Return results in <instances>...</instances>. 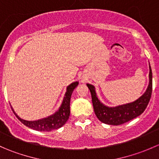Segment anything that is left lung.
I'll use <instances>...</instances> for the list:
<instances>
[{
    "mask_svg": "<svg viewBox=\"0 0 159 159\" xmlns=\"http://www.w3.org/2000/svg\"><path fill=\"white\" fill-rule=\"evenodd\" d=\"M91 94L93 107L97 118L102 122L111 125H119L142 115L147 108L152 92V72L149 65V83L145 92L134 102L115 107H108L100 102L94 85L87 84Z\"/></svg>",
    "mask_w": 159,
    "mask_h": 159,
    "instance_id": "left-lung-1",
    "label": "left lung"
}]
</instances>
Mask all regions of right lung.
<instances>
[{"label":"right lung","mask_w":159,"mask_h":159,"mask_svg":"<svg viewBox=\"0 0 159 159\" xmlns=\"http://www.w3.org/2000/svg\"><path fill=\"white\" fill-rule=\"evenodd\" d=\"M78 85V81H75L67 87L62 103L58 110L47 118H41L36 121H27L20 118L15 113L11 107L13 112L19 121H21L25 125L30 129L40 131H51L54 129H58L64 125L68 121L70 116V101L74 89Z\"/></svg>","instance_id":"right-lung-1"}]
</instances>
